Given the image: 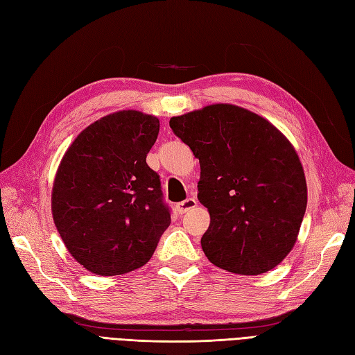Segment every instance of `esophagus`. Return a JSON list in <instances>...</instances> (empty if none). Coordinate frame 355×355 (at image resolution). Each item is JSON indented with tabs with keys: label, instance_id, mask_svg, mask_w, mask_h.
Listing matches in <instances>:
<instances>
[{
	"label": "esophagus",
	"instance_id": "esophagus-1",
	"mask_svg": "<svg viewBox=\"0 0 355 355\" xmlns=\"http://www.w3.org/2000/svg\"><path fill=\"white\" fill-rule=\"evenodd\" d=\"M196 199L195 198H187L186 201H183V202H178L177 204V207H175V210H177V213L178 214H184V213H187L189 210H192V208H195L196 207Z\"/></svg>",
	"mask_w": 355,
	"mask_h": 355
}]
</instances>
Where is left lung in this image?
I'll use <instances>...</instances> for the list:
<instances>
[{
    "label": "left lung",
    "instance_id": "obj_1",
    "mask_svg": "<svg viewBox=\"0 0 355 355\" xmlns=\"http://www.w3.org/2000/svg\"><path fill=\"white\" fill-rule=\"evenodd\" d=\"M169 125L199 159L198 199L210 213L201 239L208 261L243 276L279 266L302 226L307 186L298 154L266 118L216 103Z\"/></svg>",
    "mask_w": 355,
    "mask_h": 355
}]
</instances>
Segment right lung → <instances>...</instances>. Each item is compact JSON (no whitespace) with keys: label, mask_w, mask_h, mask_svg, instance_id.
Returning <instances> with one entry per match:
<instances>
[{"label":"right lung","mask_w":355,"mask_h":355,"mask_svg":"<svg viewBox=\"0 0 355 355\" xmlns=\"http://www.w3.org/2000/svg\"><path fill=\"white\" fill-rule=\"evenodd\" d=\"M159 118L118 111L89 124L62 156L52 217L70 255L89 272L118 276L147 264L171 223L147 154Z\"/></svg>","instance_id":"1"}]
</instances>
